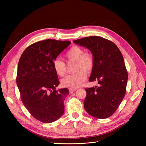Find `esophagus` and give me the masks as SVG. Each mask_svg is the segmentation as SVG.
Wrapping results in <instances>:
<instances>
[{"label":"esophagus","mask_w":146,"mask_h":146,"mask_svg":"<svg viewBox=\"0 0 146 146\" xmlns=\"http://www.w3.org/2000/svg\"><path fill=\"white\" fill-rule=\"evenodd\" d=\"M76 90H77L76 88H70L69 89V91H70V93H73V92H74L75 91H76Z\"/></svg>","instance_id":"1"}]
</instances>
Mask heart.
Masks as SVG:
<instances>
[{
    "mask_svg": "<svg viewBox=\"0 0 146 146\" xmlns=\"http://www.w3.org/2000/svg\"><path fill=\"white\" fill-rule=\"evenodd\" d=\"M85 49L78 46H73L68 50L65 56L68 62H75L73 75H68L61 80L62 85L66 87L77 88L84 82L87 73H90L94 68L95 59L91 52H85ZM52 68L55 73L61 77L66 74L67 68L65 62L56 58L52 62Z\"/></svg>",
    "mask_w": 146,
    "mask_h": 146,
    "instance_id": "1",
    "label": "heart"
}]
</instances>
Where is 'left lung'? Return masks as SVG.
I'll return each instance as SVG.
<instances>
[{"label": "left lung", "instance_id": "left-lung-1", "mask_svg": "<svg viewBox=\"0 0 146 146\" xmlns=\"http://www.w3.org/2000/svg\"><path fill=\"white\" fill-rule=\"evenodd\" d=\"M73 42L88 48L95 59L89 82L98 85L85 89V109L95 118L106 119L114 113L125 95L128 73L123 56L114 42L100 36Z\"/></svg>", "mask_w": 146, "mask_h": 146}]
</instances>
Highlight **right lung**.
<instances>
[{
  "label": "right lung",
  "instance_id": "obj_1",
  "mask_svg": "<svg viewBox=\"0 0 146 146\" xmlns=\"http://www.w3.org/2000/svg\"><path fill=\"white\" fill-rule=\"evenodd\" d=\"M70 44L55 39L36 42L24 51L19 61L16 82L21 101L41 122H54L64 111V100L69 90H56L60 81L52 62Z\"/></svg>",
  "mask_w": 146,
  "mask_h": 146
}]
</instances>
